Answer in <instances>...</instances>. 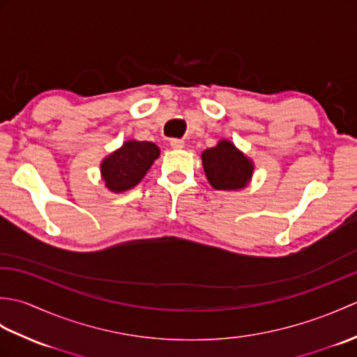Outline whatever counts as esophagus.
Here are the masks:
<instances>
[{"instance_id": "1", "label": "esophagus", "mask_w": 357, "mask_h": 357, "mask_svg": "<svg viewBox=\"0 0 357 357\" xmlns=\"http://www.w3.org/2000/svg\"><path fill=\"white\" fill-rule=\"evenodd\" d=\"M170 147L172 149H184V141L183 139H172Z\"/></svg>"}]
</instances>
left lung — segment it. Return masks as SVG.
Wrapping results in <instances>:
<instances>
[{"instance_id":"8db88e82","label":"left lung","mask_w":357,"mask_h":357,"mask_svg":"<svg viewBox=\"0 0 357 357\" xmlns=\"http://www.w3.org/2000/svg\"><path fill=\"white\" fill-rule=\"evenodd\" d=\"M207 181L215 190L239 192L253 178L255 164L230 139H219L201 155Z\"/></svg>"}]
</instances>
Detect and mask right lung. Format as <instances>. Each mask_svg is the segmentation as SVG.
<instances>
[{"mask_svg": "<svg viewBox=\"0 0 357 357\" xmlns=\"http://www.w3.org/2000/svg\"><path fill=\"white\" fill-rule=\"evenodd\" d=\"M159 153L161 150L155 142L127 139L102 159L101 179L105 188L113 193H123L138 185Z\"/></svg>", "mask_w": 357, "mask_h": 357, "instance_id": "add662e5", "label": "right lung"}]
</instances>
